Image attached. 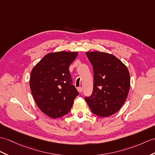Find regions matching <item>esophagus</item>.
Wrapping results in <instances>:
<instances>
[{
	"mask_svg": "<svg viewBox=\"0 0 155 155\" xmlns=\"http://www.w3.org/2000/svg\"><path fill=\"white\" fill-rule=\"evenodd\" d=\"M78 91L79 93H81L82 91H83V88L81 87H80L78 88Z\"/></svg>",
	"mask_w": 155,
	"mask_h": 155,
	"instance_id": "esophagus-1",
	"label": "esophagus"
}]
</instances>
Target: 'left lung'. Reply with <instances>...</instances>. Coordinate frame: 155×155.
Returning <instances> with one entry per match:
<instances>
[{
  "mask_svg": "<svg viewBox=\"0 0 155 155\" xmlns=\"http://www.w3.org/2000/svg\"><path fill=\"white\" fill-rule=\"evenodd\" d=\"M93 68L92 95L85 101L94 114L108 117L118 112L127 99L130 87V75L124 64L111 54L87 52Z\"/></svg>",
  "mask_w": 155,
  "mask_h": 155,
  "instance_id": "left-lung-1",
  "label": "left lung"
}]
</instances>
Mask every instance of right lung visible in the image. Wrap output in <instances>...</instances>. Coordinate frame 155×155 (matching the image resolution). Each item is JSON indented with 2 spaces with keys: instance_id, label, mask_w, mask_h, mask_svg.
Listing matches in <instances>:
<instances>
[{
  "instance_id": "obj_1",
  "label": "right lung",
  "mask_w": 155,
  "mask_h": 155,
  "mask_svg": "<svg viewBox=\"0 0 155 155\" xmlns=\"http://www.w3.org/2000/svg\"><path fill=\"white\" fill-rule=\"evenodd\" d=\"M78 54V52H50L31 71L29 86L33 99L40 110L53 119L67 114L79 95L71 84L69 71Z\"/></svg>"
}]
</instances>
